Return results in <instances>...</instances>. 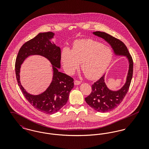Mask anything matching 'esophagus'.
Instances as JSON below:
<instances>
[{"label": "esophagus", "mask_w": 149, "mask_h": 149, "mask_svg": "<svg viewBox=\"0 0 149 149\" xmlns=\"http://www.w3.org/2000/svg\"><path fill=\"white\" fill-rule=\"evenodd\" d=\"M81 83V81L80 80H75L74 81V84L75 85H79Z\"/></svg>", "instance_id": "esophagus-1"}]
</instances>
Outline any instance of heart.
<instances>
[{"instance_id": "heart-1", "label": "heart", "mask_w": 149, "mask_h": 149, "mask_svg": "<svg viewBox=\"0 0 149 149\" xmlns=\"http://www.w3.org/2000/svg\"><path fill=\"white\" fill-rule=\"evenodd\" d=\"M112 57V52L109 47L91 39L78 40L74 43L72 51L66 48L62 53V61L68 73L73 74L82 63L83 71L91 79L103 74Z\"/></svg>"}]
</instances>
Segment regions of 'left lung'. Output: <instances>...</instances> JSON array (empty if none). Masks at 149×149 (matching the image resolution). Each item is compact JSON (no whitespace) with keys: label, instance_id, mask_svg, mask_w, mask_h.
I'll return each mask as SVG.
<instances>
[{"label":"left lung","instance_id":"obj_1","mask_svg":"<svg viewBox=\"0 0 149 149\" xmlns=\"http://www.w3.org/2000/svg\"><path fill=\"white\" fill-rule=\"evenodd\" d=\"M93 33L109 43L116 54L127 57L130 63L126 83L120 90L110 91L104 83V75H103L98 80L94 83L92 85V92L85 98L86 103L94 110L100 112H107L119 106L127 93L133 75V59L126 46L119 39L105 32L97 31Z\"/></svg>","mask_w":149,"mask_h":149}]
</instances>
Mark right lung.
Instances as JSON below:
<instances>
[{
    "label": "right lung",
    "mask_w": 149,
    "mask_h": 149,
    "mask_svg": "<svg viewBox=\"0 0 149 149\" xmlns=\"http://www.w3.org/2000/svg\"><path fill=\"white\" fill-rule=\"evenodd\" d=\"M54 35L51 32L40 33L24 43L19 50L15 63L17 80L23 95L36 109L49 114L56 113L66 104L74 87L73 78L58 70L60 68L61 49L49 41ZM32 54L46 57L53 65V81L45 93L37 96L26 93L19 81L20 65L27 56Z\"/></svg>",
    "instance_id": "add662e5"
}]
</instances>
